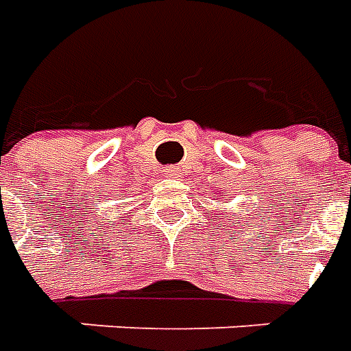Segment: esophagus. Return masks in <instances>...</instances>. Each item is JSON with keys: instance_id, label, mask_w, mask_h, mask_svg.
I'll return each mask as SVG.
<instances>
[{"instance_id": "esophagus-1", "label": "esophagus", "mask_w": 351, "mask_h": 351, "mask_svg": "<svg viewBox=\"0 0 351 351\" xmlns=\"http://www.w3.org/2000/svg\"><path fill=\"white\" fill-rule=\"evenodd\" d=\"M165 176H169V178H180L182 176V173H180V169L175 167V165H169V167H165Z\"/></svg>"}]
</instances>
